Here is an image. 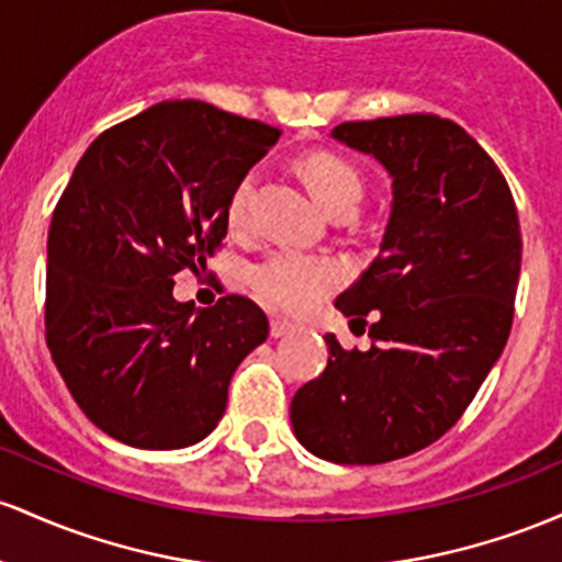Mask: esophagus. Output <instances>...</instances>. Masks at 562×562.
I'll return each instance as SVG.
<instances>
[{
  "mask_svg": "<svg viewBox=\"0 0 562 562\" xmlns=\"http://www.w3.org/2000/svg\"><path fill=\"white\" fill-rule=\"evenodd\" d=\"M294 329V324L292 321H286V318H273L270 321V337H283V334H289Z\"/></svg>",
  "mask_w": 562,
  "mask_h": 562,
  "instance_id": "esophagus-1",
  "label": "esophagus"
}]
</instances>
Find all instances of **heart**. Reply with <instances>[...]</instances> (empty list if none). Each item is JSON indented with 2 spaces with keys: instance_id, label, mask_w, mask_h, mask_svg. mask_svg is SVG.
<instances>
[{
  "instance_id": "1",
  "label": "heart",
  "mask_w": 562,
  "mask_h": 562,
  "mask_svg": "<svg viewBox=\"0 0 562 562\" xmlns=\"http://www.w3.org/2000/svg\"><path fill=\"white\" fill-rule=\"evenodd\" d=\"M305 178L315 196L331 214L358 212L366 182L361 169L345 156L331 150H315L302 161ZM260 172L249 169L233 186L228 199V225L233 231H247L255 210ZM345 279L342 262L324 255H305L297 249H276L249 268V286L268 305L279 311H305Z\"/></svg>"
}]
</instances>
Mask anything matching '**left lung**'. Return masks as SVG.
<instances>
[{"instance_id":"obj_1","label":"left lung","mask_w":562,"mask_h":562,"mask_svg":"<svg viewBox=\"0 0 562 562\" xmlns=\"http://www.w3.org/2000/svg\"><path fill=\"white\" fill-rule=\"evenodd\" d=\"M334 140L393 178L380 255L339 294L371 348L326 334L329 363L292 398L294 435L337 464H382L435 443L462 417L513 329L522 238L494 159L435 113L345 122Z\"/></svg>"}]
</instances>
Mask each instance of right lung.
<instances>
[{
  "label": "right lung",
  "mask_w": 562,
  "mask_h": 562,
  "mask_svg": "<svg viewBox=\"0 0 562 562\" xmlns=\"http://www.w3.org/2000/svg\"><path fill=\"white\" fill-rule=\"evenodd\" d=\"M281 130L204 100H164L85 150L47 238V348L94 427L135 449H186L228 403L238 363L268 339L241 294L172 297L228 233L233 186Z\"/></svg>",
  "instance_id": "add662e5"
}]
</instances>
